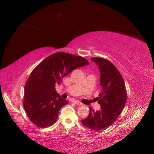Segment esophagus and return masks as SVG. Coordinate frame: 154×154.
Instances as JSON below:
<instances>
[{"instance_id": "1", "label": "esophagus", "mask_w": 154, "mask_h": 154, "mask_svg": "<svg viewBox=\"0 0 154 154\" xmlns=\"http://www.w3.org/2000/svg\"><path fill=\"white\" fill-rule=\"evenodd\" d=\"M74 103H75V104H77V105H82V103H81L80 101H79V100H74Z\"/></svg>"}]
</instances>
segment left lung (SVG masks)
I'll list each match as a JSON object with an SVG mask.
<instances>
[{
    "label": "left lung",
    "instance_id": "1",
    "mask_svg": "<svg viewBox=\"0 0 154 154\" xmlns=\"http://www.w3.org/2000/svg\"><path fill=\"white\" fill-rule=\"evenodd\" d=\"M100 71L101 91L98 97L99 111L90 107L89 115L82 120L84 126L99 131L112 125L122 111L127 101V92L121 74L112 63L102 58H91Z\"/></svg>",
    "mask_w": 154,
    "mask_h": 154
}]
</instances>
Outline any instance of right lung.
Segmentation results:
<instances>
[{
  "mask_svg": "<svg viewBox=\"0 0 154 154\" xmlns=\"http://www.w3.org/2000/svg\"><path fill=\"white\" fill-rule=\"evenodd\" d=\"M88 64L82 56L59 52L48 56L35 67L25 83L23 101L32 122L42 128L56 122L60 109L68 101L61 98L55 87L74 69Z\"/></svg>",
  "mask_w": 154,
  "mask_h": 154,
  "instance_id": "1",
  "label": "right lung"
}]
</instances>
